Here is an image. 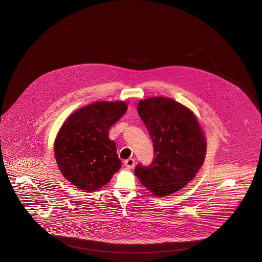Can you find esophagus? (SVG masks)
Returning <instances> with one entry per match:
<instances>
[{
  "instance_id": "esophagus-1",
  "label": "esophagus",
  "mask_w": 262,
  "mask_h": 262,
  "mask_svg": "<svg viewBox=\"0 0 262 262\" xmlns=\"http://www.w3.org/2000/svg\"><path fill=\"white\" fill-rule=\"evenodd\" d=\"M124 164H125V166L128 168V169H133L135 165V159H127V160H125Z\"/></svg>"
}]
</instances>
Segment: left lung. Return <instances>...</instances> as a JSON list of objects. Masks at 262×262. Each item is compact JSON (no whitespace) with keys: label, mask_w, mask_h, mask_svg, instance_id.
Instances as JSON below:
<instances>
[{"label":"left lung","mask_w":262,"mask_h":262,"mask_svg":"<svg viewBox=\"0 0 262 262\" xmlns=\"http://www.w3.org/2000/svg\"><path fill=\"white\" fill-rule=\"evenodd\" d=\"M137 111L151 136L155 156L150 165H136L135 176L154 195H170L190 183L203 165V130L193 112L170 98L142 100Z\"/></svg>","instance_id":"8db88e82"}]
</instances>
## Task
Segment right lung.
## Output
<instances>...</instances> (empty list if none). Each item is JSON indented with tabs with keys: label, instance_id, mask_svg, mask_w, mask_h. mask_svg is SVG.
<instances>
[{
	"label": "right lung",
	"instance_id": "obj_1",
	"mask_svg": "<svg viewBox=\"0 0 262 262\" xmlns=\"http://www.w3.org/2000/svg\"><path fill=\"white\" fill-rule=\"evenodd\" d=\"M127 111L125 102H97L74 112L58 132L56 163L64 178L80 190L108 183L122 165L110 127Z\"/></svg>",
	"mask_w": 262,
	"mask_h": 262
}]
</instances>
